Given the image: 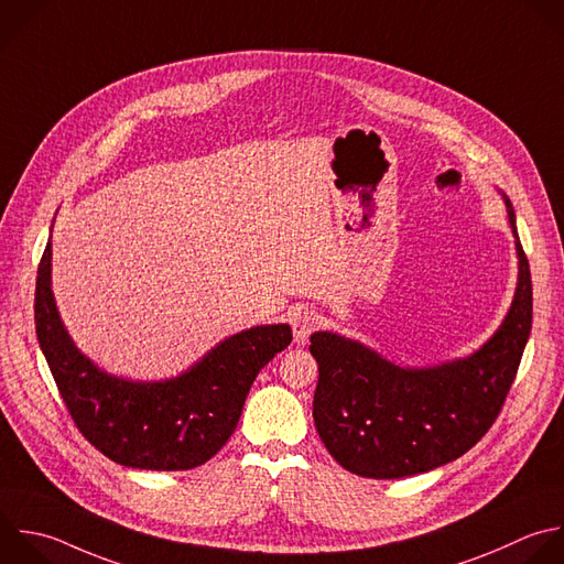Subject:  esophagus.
<instances>
[{
	"mask_svg": "<svg viewBox=\"0 0 564 564\" xmlns=\"http://www.w3.org/2000/svg\"><path fill=\"white\" fill-rule=\"evenodd\" d=\"M319 322H322V317L315 311H308V308L300 311L295 315V319H293V335H295V339L297 341H306L311 337V333L317 330Z\"/></svg>",
	"mask_w": 564,
	"mask_h": 564,
	"instance_id": "1",
	"label": "esophagus"
}]
</instances>
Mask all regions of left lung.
I'll return each mask as SVG.
<instances>
[{
  "instance_id": "1",
  "label": "left lung",
  "mask_w": 564,
  "mask_h": 564,
  "mask_svg": "<svg viewBox=\"0 0 564 564\" xmlns=\"http://www.w3.org/2000/svg\"><path fill=\"white\" fill-rule=\"evenodd\" d=\"M505 205L513 227L507 198ZM516 251L518 289L511 308L471 357L410 370L339 335H311L308 350L319 366L313 419L322 443L344 469L366 478H403L458 458L487 434L531 330V273L520 242Z\"/></svg>"
}]
</instances>
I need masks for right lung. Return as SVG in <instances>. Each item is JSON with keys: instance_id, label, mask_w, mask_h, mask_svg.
Instances as JSON below:
<instances>
[{"instance_id": "right-lung-1", "label": "right lung", "mask_w": 564, "mask_h": 564, "mask_svg": "<svg viewBox=\"0 0 564 564\" xmlns=\"http://www.w3.org/2000/svg\"><path fill=\"white\" fill-rule=\"evenodd\" d=\"M51 247L48 240L37 269L35 328L79 432L126 467L176 471L207 463L234 434L260 368L291 344V328L275 324L242 330L170 381L117 379L68 337L51 291Z\"/></svg>"}]
</instances>
